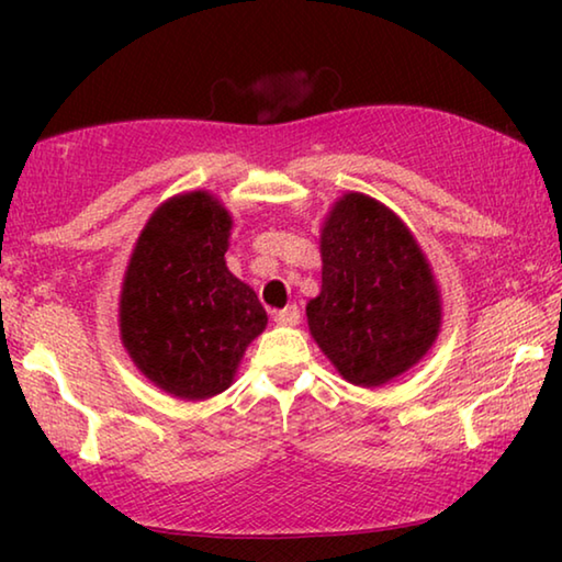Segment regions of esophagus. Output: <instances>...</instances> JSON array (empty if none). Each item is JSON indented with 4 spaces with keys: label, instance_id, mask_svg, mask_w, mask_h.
<instances>
[{
    "label": "esophagus",
    "instance_id": "esophagus-1",
    "mask_svg": "<svg viewBox=\"0 0 562 562\" xmlns=\"http://www.w3.org/2000/svg\"><path fill=\"white\" fill-rule=\"evenodd\" d=\"M274 322H278L280 327H294V325H300V310L294 307V304H290V307H284V310L278 312V315H274Z\"/></svg>",
    "mask_w": 562,
    "mask_h": 562
}]
</instances>
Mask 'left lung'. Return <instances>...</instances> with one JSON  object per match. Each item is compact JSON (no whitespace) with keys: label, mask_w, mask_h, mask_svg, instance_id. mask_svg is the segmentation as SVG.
Listing matches in <instances>:
<instances>
[{"label":"left lung","mask_w":562,"mask_h":562,"mask_svg":"<svg viewBox=\"0 0 562 562\" xmlns=\"http://www.w3.org/2000/svg\"><path fill=\"white\" fill-rule=\"evenodd\" d=\"M322 288L307 325L341 379L382 386L416 367L441 331V290L408 225L347 190L319 231Z\"/></svg>","instance_id":"obj_1"}]
</instances>
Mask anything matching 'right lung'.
<instances>
[{"label": "right lung", "mask_w": 562, "mask_h": 562, "mask_svg": "<svg viewBox=\"0 0 562 562\" xmlns=\"http://www.w3.org/2000/svg\"><path fill=\"white\" fill-rule=\"evenodd\" d=\"M231 231L213 193H178L148 217L123 272V347L150 384L183 402L225 392L268 327L258 294L225 265Z\"/></svg>", "instance_id": "add662e5"}]
</instances>
